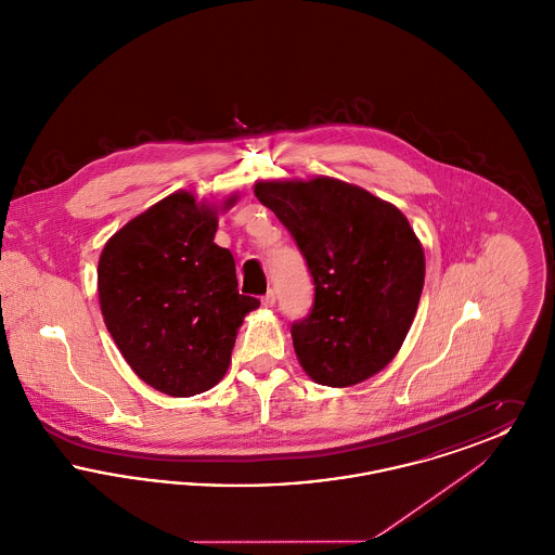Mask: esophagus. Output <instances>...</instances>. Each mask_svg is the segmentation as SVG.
Segmentation results:
<instances>
[{
	"label": "esophagus",
	"mask_w": 555,
	"mask_h": 555,
	"mask_svg": "<svg viewBox=\"0 0 555 555\" xmlns=\"http://www.w3.org/2000/svg\"><path fill=\"white\" fill-rule=\"evenodd\" d=\"M276 304V295H274V291H268L264 297H262V306L264 308H272Z\"/></svg>",
	"instance_id": "obj_1"
}]
</instances>
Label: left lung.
Returning a JSON list of instances; mask_svg holds the SVG:
<instances>
[{"instance_id": "obj_1", "label": "left lung", "mask_w": 555, "mask_h": 555, "mask_svg": "<svg viewBox=\"0 0 555 555\" xmlns=\"http://www.w3.org/2000/svg\"><path fill=\"white\" fill-rule=\"evenodd\" d=\"M256 197L289 229L314 279V308L293 322L297 360L320 385L351 387L403 344L424 287V249L408 218L331 177L258 181Z\"/></svg>"}]
</instances>
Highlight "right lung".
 <instances>
[{"label": "right lung", "instance_id": "right-lung-1", "mask_svg": "<svg viewBox=\"0 0 555 555\" xmlns=\"http://www.w3.org/2000/svg\"><path fill=\"white\" fill-rule=\"evenodd\" d=\"M175 191L107 238L98 264L100 308L132 372L170 397L204 393L231 364L238 326L256 297L241 295L233 254L214 243L218 211Z\"/></svg>", "mask_w": 555, "mask_h": 555}]
</instances>
